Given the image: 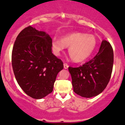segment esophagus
Returning a JSON list of instances; mask_svg holds the SVG:
<instances>
[{
	"instance_id": "34e87169",
	"label": "esophagus",
	"mask_w": 125,
	"mask_h": 125,
	"mask_svg": "<svg viewBox=\"0 0 125 125\" xmlns=\"http://www.w3.org/2000/svg\"><path fill=\"white\" fill-rule=\"evenodd\" d=\"M63 66H64V68L65 69H68V65L67 63H64L63 64Z\"/></svg>"
}]
</instances>
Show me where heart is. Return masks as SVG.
I'll return each instance as SVG.
<instances>
[{"label": "heart", "mask_w": 125, "mask_h": 125, "mask_svg": "<svg viewBox=\"0 0 125 125\" xmlns=\"http://www.w3.org/2000/svg\"><path fill=\"white\" fill-rule=\"evenodd\" d=\"M96 39L93 35L81 32L66 34L61 40L54 38L51 47L55 55H60L65 47H69L68 53L73 61L81 62L86 60L93 54L96 47Z\"/></svg>", "instance_id": "1"}]
</instances>
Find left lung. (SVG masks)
<instances>
[{
	"mask_svg": "<svg viewBox=\"0 0 125 125\" xmlns=\"http://www.w3.org/2000/svg\"><path fill=\"white\" fill-rule=\"evenodd\" d=\"M113 63V48L109 42L103 40L93 59L78 68H68L74 93L86 98L100 94L110 80Z\"/></svg>",
	"mask_w": 125,
	"mask_h": 125,
	"instance_id": "8db88e82",
	"label": "left lung"
}]
</instances>
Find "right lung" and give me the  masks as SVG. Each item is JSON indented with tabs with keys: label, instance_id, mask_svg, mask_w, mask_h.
<instances>
[{
	"label": "right lung",
	"instance_id": "add662e5",
	"mask_svg": "<svg viewBox=\"0 0 125 125\" xmlns=\"http://www.w3.org/2000/svg\"><path fill=\"white\" fill-rule=\"evenodd\" d=\"M52 39L29 26L17 36L12 51V66L19 85L31 97L40 99L53 90L57 75L63 68L52 53Z\"/></svg>",
	"mask_w": 125,
	"mask_h": 125
}]
</instances>
